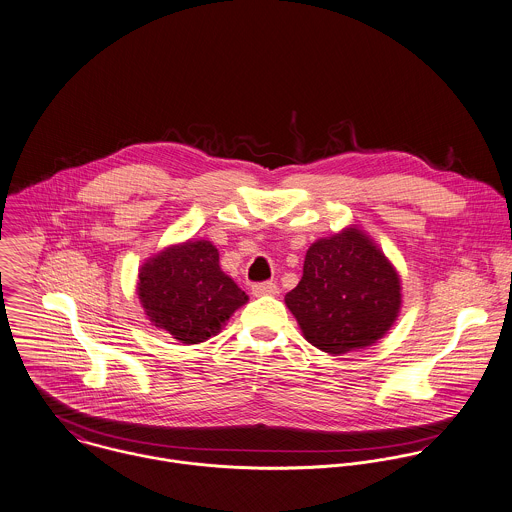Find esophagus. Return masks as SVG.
<instances>
[{
  "label": "esophagus",
  "mask_w": 512,
  "mask_h": 512,
  "mask_svg": "<svg viewBox=\"0 0 512 512\" xmlns=\"http://www.w3.org/2000/svg\"><path fill=\"white\" fill-rule=\"evenodd\" d=\"M252 294L254 296H276L278 286L274 282H258L252 286Z\"/></svg>",
  "instance_id": "obj_1"
}]
</instances>
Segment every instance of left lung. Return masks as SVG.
I'll list each match as a JSON object with an SVG mask.
<instances>
[{"label": "left lung", "mask_w": 512, "mask_h": 512, "mask_svg": "<svg viewBox=\"0 0 512 512\" xmlns=\"http://www.w3.org/2000/svg\"><path fill=\"white\" fill-rule=\"evenodd\" d=\"M286 306L306 340L341 355L385 336L401 306V284L383 252L361 230L347 228L310 246Z\"/></svg>", "instance_id": "left-lung-1"}]
</instances>
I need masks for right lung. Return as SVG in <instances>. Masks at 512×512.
Listing matches in <instances>:
<instances>
[{"label":"right lung","instance_id":"obj_1","mask_svg":"<svg viewBox=\"0 0 512 512\" xmlns=\"http://www.w3.org/2000/svg\"><path fill=\"white\" fill-rule=\"evenodd\" d=\"M139 298L151 322L174 340L216 336L248 296L218 266V250L188 240L151 258L139 274Z\"/></svg>","mask_w":512,"mask_h":512}]
</instances>
